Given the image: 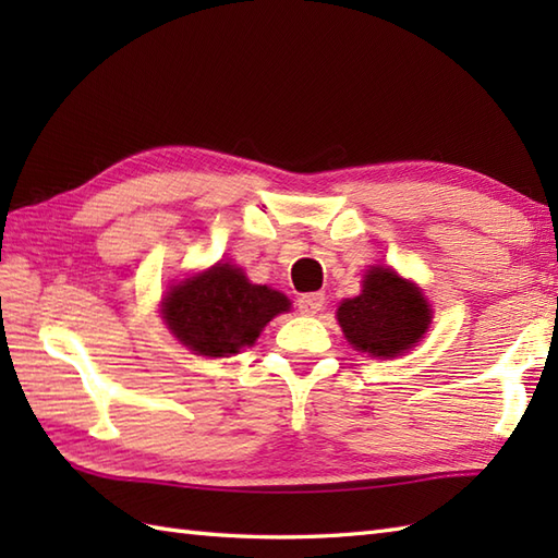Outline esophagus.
<instances>
[{"instance_id": "obj_1", "label": "esophagus", "mask_w": 558, "mask_h": 558, "mask_svg": "<svg viewBox=\"0 0 558 558\" xmlns=\"http://www.w3.org/2000/svg\"><path fill=\"white\" fill-rule=\"evenodd\" d=\"M324 304H326V298L322 292H310V294H302L298 300V310L304 316H314L324 310Z\"/></svg>"}]
</instances>
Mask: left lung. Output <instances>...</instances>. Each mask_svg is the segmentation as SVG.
<instances>
[{
    "label": "left lung",
    "instance_id": "obj_1",
    "mask_svg": "<svg viewBox=\"0 0 558 558\" xmlns=\"http://www.w3.org/2000/svg\"><path fill=\"white\" fill-rule=\"evenodd\" d=\"M338 324L348 342L372 357H398L424 338L432 306L414 282L393 268L374 266L362 280V292L338 306Z\"/></svg>",
    "mask_w": 558,
    "mask_h": 558
}]
</instances>
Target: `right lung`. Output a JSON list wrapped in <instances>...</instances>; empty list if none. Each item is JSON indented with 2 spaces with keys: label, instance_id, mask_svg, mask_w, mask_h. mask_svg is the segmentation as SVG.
Here are the masks:
<instances>
[{
  "label": "right lung",
  "instance_id": "1",
  "mask_svg": "<svg viewBox=\"0 0 558 558\" xmlns=\"http://www.w3.org/2000/svg\"><path fill=\"white\" fill-rule=\"evenodd\" d=\"M160 306L165 326L184 348L204 357H230L254 345L272 316L290 312V300L252 286L242 268L216 264L172 286Z\"/></svg>",
  "mask_w": 558,
  "mask_h": 558
}]
</instances>
